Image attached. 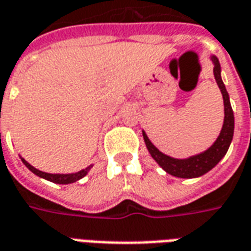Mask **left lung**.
Returning a JSON list of instances; mask_svg holds the SVG:
<instances>
[{"mask_svg": "<svg viewBox=\"0 0 251 251\" xmlns=\"http://www.w3.org/2000/svg\"><path fill=\"white\" fill-rule=\"evenodd\" d=\"M211 60L214 63V77L217 80V84H218L219 89L222 92L223 104H225V122H223L222 131L219 133L218 139L215 140V143L208 148L207 151L199 153V155H195V156H191L188 159H174L160 152L158 148L150 142L146 132H143L144 143L147 146L148 152L151 153V156L156 160V163L163 168L166 173L171 174L174 176H178V178H198L203 174L208 173L226 155L228 147H230V143L233 140V108L230 105L228 93L225 88L222 78H221V65H219L218 58L213 56Z\"/></svg>", "mask_w": 251, "mask_h": 251, "instance_id": "obj_1", "label": "left lung"}]
</instances>
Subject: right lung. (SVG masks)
<instances>
[{"instance_id":"obj_1","label":"right lung","mask_w":251,"mask_h":251,"mask_svg":"<svg viewBox=\"0 0 251 251\" xmlns=\"http://www.w3.org/2000/svg\"><path fill=\"white\" fill-rule=\"evenodd\" d=\"M21 160H23V163L25 164V166H26V167H28L33 174H36L37 176L47 179V180L53 182V183H58V184L73 183V182H76V180H78V179L84 178V176L88 174V171L91 170V167H92V166H89V167L84 168V170H81V171H78V173L76 174H48V173H43V171H40V170H37V168H34L32 164H29L25 159L21 158Z\"/></svg>"}]
</instances>
